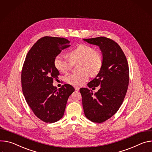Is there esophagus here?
Wrapping results in <instances>:
<instances>
[{
    "mask_svg": "<svg viewBox=\"0 0 152 152\" xmlns=\"http://www.w3.org/2000/svg\"><path fill=\"white\" fill-rule=\"evenodd\" d=\"M74 88H75V91H78L80 90V88L78 87V86H74Z\"/></svg>",
    "mask_w": 152,
    "mask_h": 152,
    "instance_id": "obj_1",
    "label": "esophagus"
}]
</instances>
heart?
Segmentation results:
<instances>
[{
    "mask_svg": "<svg viewBox=\"0 0 152 152\" xmlns=\"http://www.w3.org/2000/svg\"><path fill=\"white\" fill-rule=\"evenodd\" d=\"M69 59L66 58L62 54L54 58V65L56 68L66 72L69 70L73 64L80 62L78 72H71L64 76V81L74 86H80L87 81L90 74L95 76L98 74L103 64V57L99 50L94 49L92 46L86 44H81L68 53Z\"/></svg>",
    "mask_w": 152,
    "mask_h": 152,
    "instance_id": "b5f03b06",
    "label": "heart"
}]
</instances>
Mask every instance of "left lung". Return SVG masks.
<instances>
[{
    "label": "left lung",
    "mask_w": 152,
    "mask_h": 152,
    "mask_svg": "<svg viewBox=\"0 0 152 152\" xmlns=\"http://www.w3.org/2000/svg\"><path fill=\"white\" fill-rule=\"evenodd\" d=\"M83 40L98 46L103 54L102 69L88 84L90 88L101 86L99 89L94 95L87 88L80 89L86 117L102 123L118 110L123 102L129 82V64L121 47L113 40L105 37Z\"/></svg>",
    "instance_id": "left-lung-1"
}]
</instances>
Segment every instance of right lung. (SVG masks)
<instances>
[{
    "instance_id": "obj_1",
    "label": "right lung",
    "mask_w": 152,
    "mask_h": 152,
    "mask_svg": "<svg viewBox=\"0 0 152 152\" xmlns=\"http://www.w3.org/2000/svg\"><path fill=\"white\" fill-rule=\"evenodd\" d=\"M69 43L63 37H42L29 49L23 65L21 83L26 102L34 115L46 123L61 118L67 99L75 91L68 84L58 89L53 85L60 75L54 65V58Z\"/></svg>"
}]
</instances>
